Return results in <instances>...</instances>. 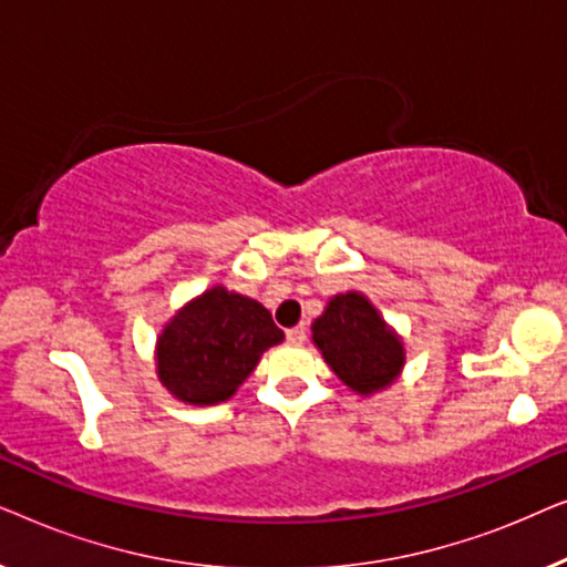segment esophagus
<instances>
[{
  "label": "esophagus",
  "mask_w": 567,
  "mask_h": 567,
  "mask_svg": "<svg viewBox=\"0 0 567 567\" xmlns=\"http://www.w3.org/2000/svg\"><path fill=\"white\" fill-rule=\"evenodd\" d=\"M286 340H289L291 346H301L307 340V328L305 324H297V328L286 330Z\"/></svg>",
  "instance_id": "esophagus-1"
}]
</instances>
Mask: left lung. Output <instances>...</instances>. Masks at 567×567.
Wrapping results in <instances>:
<instances>
[{
  "mask_svg": "<svg viewBox=\"0 0 567 567\" xmlns=\"http://www.w3.org/2000/svg\"><path fill=\"white\" fill-rule=\"evenodd\" d=\"M312 340L336 377L355 394L386 390L405 367L402 338L359 291L336 293L312 322Z\"/></svg>",
  "mask_w": 567,
  "mask_h": 567,
  "instance_id": "left-lung-1",
  "label": "left lung"
}]
</instances>
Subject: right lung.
I'll use <instances>...</instances> for the list:
<instances>
[{"instance_id": "right-lung-1", "label": "right lung", "mask_w": 567, "mask_h": 567, "mask_svg": "<svg viewBox=\"0 0 567 567\" xmlns=\"http://www.w3.org/2000/svg\"><path fill=\"white\" fill-rule=\"evenodd\" d=\"M284 340L260 301L214 286L190 299L157 338V377L188 405H219Z\"/></svg>"}]
</instances>
